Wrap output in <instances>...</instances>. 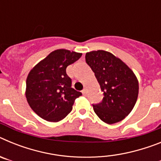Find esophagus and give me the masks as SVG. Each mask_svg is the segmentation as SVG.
I'll list each match as a JSON object with an SVG mask.
<instances>
[{"instance_id": "obj_1", "label": "esophagus", "mask_w": 161, "mask_h": 161, "mask_svg": "<svg viewBox=\"0 0 161 161\" xmlns=\"http://www.w3.org/2000/svg\"><path fill=\"white\" fill-rule=\"evenodd\" d=\"M81 92H82V93H83L84 95H85V94H86V89H84L83 90L81 91Z\"/></svg>"}]
</instances>
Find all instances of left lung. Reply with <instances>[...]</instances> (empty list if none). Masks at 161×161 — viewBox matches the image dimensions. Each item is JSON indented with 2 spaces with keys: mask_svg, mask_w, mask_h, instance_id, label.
Segmentation results:
<instances>
[{
  "mask_svg": "<svg viewBox=\"0 0 161 161\" xmlns=\"http://www.w3.org/2000/svg\"><path fill=\"white\" fill-rule=\"evenodd\" d=\"M85 61L103 92V99L93 104V110L108 124L120 122L130 113L137 101L139 82L136 75L120 59L106 51L88 52Z\"/></svg>",
  "mask_w": 161,
  "mask_h": 161,
  "instance_id": "obj_1",
  "label": "left lung"
}]
</instances>
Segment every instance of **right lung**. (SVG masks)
<instances>
[{
	"label": "right lung",
	"mask_w": 161,
	"mask_h": 161,
	"mask_svg": "<svg viewBox=\"0 0 161 161\" xmlns=\"http://www.w3.org/2000/svg\"><path fill=\"white\" fill-rule=\"evenodd\" d=\"M81 55L68 50H56L28 74L25 97L31 109L44 120L64 119L72 109L75 99L82 95L72 89V80L66 73L67 67Z\"/></svg>",
	"instance_id": "obj_1"
}]
</instances>
